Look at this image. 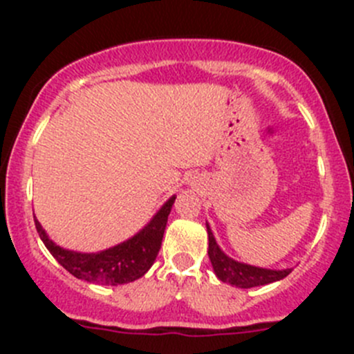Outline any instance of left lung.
Instances as JSON below:
<instances>
[{
    "label": "left lung",
    "instance_id": "8db88e82",
    "mask_svg": "<svg viewBox=\"0 0 354 354\" xmlns=\"http://www.w3.org/2000/svg\"><path fill=\"white\" fill-rule=\"evenodd\" d=\"M207 234H209V259L212 263V269L216 272L217 279L223 283L231 284L236 288H255L263 286V284L276 283V281L284 279L291 269H266V267H255L250 263L238 262V260L231 259L226 253L221 250L217 245L216 238H214L212 230H210L209 223H207Z\"/></svg>",
    "mask_w": 354,
    "mask_h": 354
}]
</instances>
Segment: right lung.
I'll use <instances>...</instances> for the list:
<instances>
[{"label": "right lung", "instance_id": "1", "mask_svg": "<svg viewBox=\"0 0 354 354\" xmlns=\"http://www.w3.org/2000/svg\"><path fill=\"white\" fill-rule=\"evenodd\" d=\"M174 200H176V195L167 198V202H164L156 216L137 234L124 240L123 243H118L111 248L102 250V252H73V250H66L56 245L34 216L35 230L46 248L71 276H75L77 279L88 281V283L118 286V284L137 281L156 262L160 243H162L167 216H169Z\"/></svg>", "mask_w": 354, "mask_h": 354}]
</instances>
